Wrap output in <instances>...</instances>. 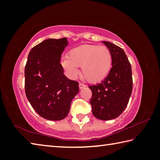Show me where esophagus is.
Returning <instances> with one entry per match:
<instances>
[{
    "mask_svg": "<svg viewBox=\"0 0 160 160\" xmlns=\"http://www.w3.org/2000/svg\"><path fill=\"white\" fill-rule=\"evenodd\" d=\"M85 86H86V85H84V84H82V83H81V82L79 83V88H80V89H82V88H85Z\"/></svg>",
    "mask_w": 160,
    "mask_h": 160,
    "instance_id": "esophagus-1",
    "label": "esophagus"
}]
</instances>
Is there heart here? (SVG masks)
Here are the masks:
<instances>
[{"instance_id": "b5f03b06", "label": "heart", "mask_w": 160, "mask_h": 160, "mask_svg": "<svg viewBox=\"0 0 160 160\" xmlns=\"http://www.w3.org/2000/svg\"><path fill=\"white\" fill-rule=\"evenodd\" d=\"M112 62V52L107 47L83 44L70 49L67 57L61 58V64L69 77H76L79 73L77 67H81L83 78L89 82L97 83L109 73Z\"/></svg>"}]
</instances>
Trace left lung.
Masks as SVG:
<instances>
[{"label":"left lung","mask_w":160,"mask_h":160,"mask_svg":"<svg viewBox=\"0 0 160 160\" xmlns=\"http://www.w3.org/2000/svg\"><path fill=\"white\" fill-rule=\"evenodd\" d=\"M112 54V67L100 83L89 86L92 95V112L100 120H111L121 115L128 104L132 90L131 63L121 47L103 42Z\"/></svg>","instance_id":"obj_1"}]
</instances>
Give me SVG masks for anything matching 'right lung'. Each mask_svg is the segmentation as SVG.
I'll use <instances>...</instances> for the list:
<instances>
[{
    "instance_id": "add662e5",
    "label": "right lung",
    "mask_w": 160,
    "mask_h": 160,
    "mask_svg": "<svg viewBox=\"0 0 160 160\" xmlns=\"http://www.w3.org/2000/svg\"><path fill=\"white\" fill-rule=\"evenodd\" d=\"M67 38L48 39L29 51L25 68V90L32 108L51 121L63 119L79 92L77 81L63 74L61 56Z\"/></svg>"
}]
</instances>
